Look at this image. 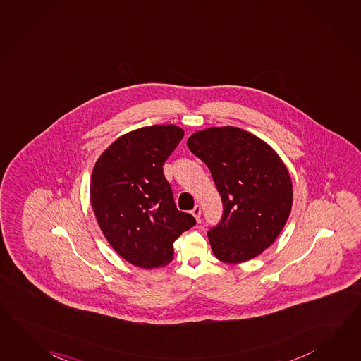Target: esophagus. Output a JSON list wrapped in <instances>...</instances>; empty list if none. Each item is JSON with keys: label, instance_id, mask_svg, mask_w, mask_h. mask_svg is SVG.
Here are the masks:
<instances>
[{"label": "esophagus", "instance_id": "obj_1", "mask_svg": "<svg viewBox=\"0 0 361 361\" xmlns=\"http://www.w3.org/2000/svg\"><path fill=\"white\" fill-rule=\"evenodd\" d=\"M191 214L199 221L200 217H202V208H200V205H195V208L191 210Z\"/></svg>", "mask_w": 361, "mask_h": 361}]
</instances>
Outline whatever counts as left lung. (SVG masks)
I'll list each match as a JSON object with an SVG mask.
<instances>
[{"label": "left lung", "instance_id": "8db88e82", "mask_svg": "<svg viewBox=\"0 0 361 361\" xmlns=\"http://www.w3.org/2000/svg\"><path fill=\"white\" fill-rule=\"evenodd\" d=\"M190 151L209 168L224 205L208 231L218 260L239 264L267 250L285 227L293 183L276 151L238 127H210L191 135Z\"/></svg>", "mask_w": 361, "mask_h": 361}]
</instances>
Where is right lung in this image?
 I'll return each mask as SVG.
<instances>
[{
  "label": "right lung",
  "instance_id": "add662e5",
  "mask_svg": "<svg viewBox=\"0 0 361 361\" xmlns=\"http://www.w3.org/2000/svg\"><path fill=\"white\" fill-rule=\"evenodd\" d=\"M183 136L174 125L142 127L118 137L94 164V216L114 251L135 267L169 264L173 243L196 224L191 214L176 209L162 169Z\"/></svg>",
  "mask_w": 361,
  "mask_h": 361
}]
</instances>
